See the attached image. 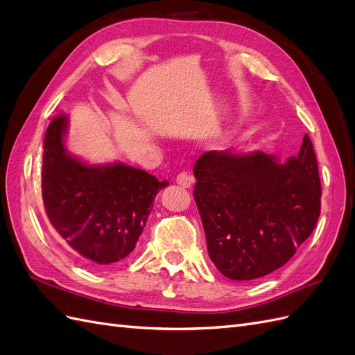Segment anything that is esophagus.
Masks as SVG:
<instances>
[{"instance_id": "obj_1", "label": "esophagus", "mask_w": 355, "mask_h": 355, "mask_svg": "<svg viewBox=\"0 0 355 355\" xmlns=\"http://www.w3.org/2000/svg\"><path fill=\"white\" fill-rule=\"evenodd\" d=\"M193 183V178L190 174H187V172H180V174L177 175V184H180L181 187L184 189H189L190 186H192Z\"/></svg>"}]
</instances>
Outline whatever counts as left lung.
<instances>
[{"label":"left lung","mask_w":355,"mask_h":355,"mask_svg":"<svg viewBox=\"0 0 355 355\" xmlns=\"http://www.w3.org/2000/svg\"><path fill=\"white\" fill-rule=\"evenodd\" d=\"M193 196L214 266L232 280L270 275L315 230L321 183L312 141L297 156L207 151L195 163Z\"/></svg>","instance_id":"left-lung-1"}]
</instances>
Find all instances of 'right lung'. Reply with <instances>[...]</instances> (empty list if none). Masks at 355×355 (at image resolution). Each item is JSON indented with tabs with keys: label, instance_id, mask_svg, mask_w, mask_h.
<instances>
[{
	"label": "right lung",
	"instance_id": "1",
	"mask_svg": "<svg viewBox=\"0 0 355 355\" xmlns=\"http://www.w3.org/2000/svg\"><path fill=\"white\" fill-rule=\"evenodd\" d=\"M67 115L44 133L42 196L53 230L91 266L106 268L127 258L168 181L124 163L88 165L66 151Z\"/></svg>",
	"mask_w": 355,
	"mask_h": 355
}]
</instances>
